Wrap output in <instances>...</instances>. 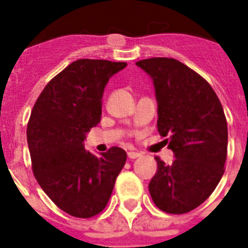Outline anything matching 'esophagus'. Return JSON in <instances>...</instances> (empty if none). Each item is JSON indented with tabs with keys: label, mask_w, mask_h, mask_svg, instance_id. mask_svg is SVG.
<instances>
[{
	"label": "esophagus",
	"mask_w": 248,
	"mask_h": 248,
	"mask_svg": "<svg viewBox=\"0 0 248 248\" xmlns=\"http://www.w3.org/2000/svg\"><path fill=\"white\" fill-rule=\"evenodd\" d=\"M141 155V153H139V152H135V151H130L127 153V157L130 159H135L138 158V157H140Z\"/></svg>",
	"instance_id": "1"
}]
</instances>
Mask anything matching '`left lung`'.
<instances>
[{
  "instance_id": "left-lung-1",
  "label": "left lung",
  "mask_w": 248,
  "mask_h": 248,
  "mask_svg": "<svg viewBox=\"0 0 248 248\" xmlns=\"http://www.w3.org/2000/svg\"><path fill=\"white\" fill-rule=\"evenodd\" d=\"M155 83L159 135L175 159L149 183L155 204L167 214H186L202 204L219 184L227 159L228 124L223 105L206 79L172 58L139 60Z\"/></svg>"
}]
</instances>
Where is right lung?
I'll list each match as a JSON object with an SVG mask.
<instances>
[{
  "instance_id": "add662e5",
  "label": "right lung",
  "mask_w": 248,
  "mask_h": 248,
  "mask_svg": "<svg viewBox=\"0 0 248 248\" xmlns=\"http://www.w3.org/2000/svg\"><path fill=\"white\" fill-rule=\"evenodd\" d=\"M127 64L79 59L45 86L27 127L34 177L54 203L69 215L89 219L108 203L126 163L112 147L100 157L85 151L86 134L100 122L105 85Z\"/></svg>"
}]
</instances>
